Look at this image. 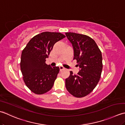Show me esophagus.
Masks as SVG:
<instances>
[{"label":"esophagus","instance_id":"obj_1","mask_svg":"<svg viewBox=\"0 0 125 125\" xmlns=\"http://www.w3.org/2000/svg\"><path fill=\"white\" fill-rule=\"evenodd\" d=\"M59 68H60V71H62L63 70H65V68L63 67V66H60V67H59Z\"/></svg>","mask_w":125,"mask_h":125}]
</instances>
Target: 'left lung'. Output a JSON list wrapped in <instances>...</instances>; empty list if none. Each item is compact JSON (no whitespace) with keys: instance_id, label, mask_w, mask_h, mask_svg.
Wrapping results in <instances>:
<instances>
[{"instance_id":"8db88e82","label":"left lung","mask_w":125,"mask_h":125,"mask_svg":"<svg viewBox=\"0 0 125 125\" xmlns=\"http://www.w3.org/2000/svg\"><path fill=\"white\" fill-rule=\"evenodd\" d=\"M72 44L74 58L80 71L77 75L70 72L65 80L66 88L72 95L82 98L90 94L97 85L103 70L101 52L96 42L87 35L73 32L65 33Z\"/></svg>"}]
</instances>
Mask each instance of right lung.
I'll use <instances>...</instances> for the list:
<instances>
[{
	"mask_svg": "<svg viewBox=\"0 0 125 125\" xmlns=\"http://www.w3.org/2000/svg\"><path fill=\"white\" fill-rule=\"evenodd\" d=\"M65 37L59 32H42L33 37L22 50L20 69L27 87L35 94H42L52 88L59 67L47 65L46 59L55 43Z\"/></svg>",
	"mask_w": 125,
	"mask_h": 125,
	"instance_id": "obj_1",
	"label": "right lung"
}]
</instances>
